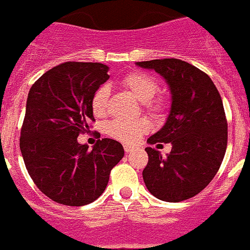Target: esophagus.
Returning a JSON list of instances; mask_svg holds the SVG:
<instances>
[{
  "instance_id": "esophagus-1",
  "label": "esophagus",
  "mask_w": 250,
  "mask_h": 250,
  "mask_svg": "<svg viewBox=\"0 0 250 250\" xmlns=\"http://www.w3.org/2000/svg\"><path fill=\"white\" fill-rule=\"evenodd\" d=\"M133 149H134V147H132V146H128V145L125 146V153L132 152V150H133Z\"/></svg>"
}]
</instances>
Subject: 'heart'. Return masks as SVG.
<instances>
[{
    "mask_svg": "<svg viewBox=\"0 0 250 250\" xmlns=\"http://www.w3.org/2000/svg\"><path fill=\"white\" fill-rule=\"evenodd\" d=\"M123 88L129 92L136 100L143 104L145 109L152 114H161L166 108V102L162 98H154L159 89L158 81L145 72H132L121 81ZM109 88L104 84L94 91L91 100V108L94 116L104 117L108 113ZM150 129V125L146 118L136 121H112L105 127V132L112 138L125 143H134Z\"/></svg>",
    "mask_w": 250,
    "mask_h": 250,
    "instance_id": "b5f03b06",
    "label": "heart"
}]
</instances>
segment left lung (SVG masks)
<instances>
[{
	"label": "left lung",
	"mask_w": 250,
	"mask_h": 250,
	"mask_svg": "<svg viewBox=\"0 0 250 250\" xmlns=\"http://www.w3.org/2000/svg\"><path fill=\"white\" fill-rule=\"evenodd\" d=\"M136 64L159 73L172 94L167 121L147 139L149 145L170 143L172 150L162 157L159 150L146 148V187L161 201L189 199L210 183L226 154L228 123L222 97L207 73L182 60L163 58Z\"/></svg>",
	"instance_id": "1"
}]
</instances>
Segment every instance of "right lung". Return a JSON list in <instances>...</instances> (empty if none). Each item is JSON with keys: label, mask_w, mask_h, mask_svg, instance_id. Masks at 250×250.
<instances>
[{"label": "right lung", "mask_w": 250, "mask_h": 250, "mask_svg": "<svg viewBox=\"0 0 250 250\" xmlns=\"http://www.w3.org/2000/svg\"><path fill=\"white\" fill-rule=\"evenodd\" d=\"M108 69L102 63L66 62L47 71L28 92L22 157L38 189L60 204L81 207L96 201L125 156L114 139H98L92 150L77 142L94 121L92 96L109 78Z\"/></svg>", "instance_id": "right-lung-1"}]
</instances>
